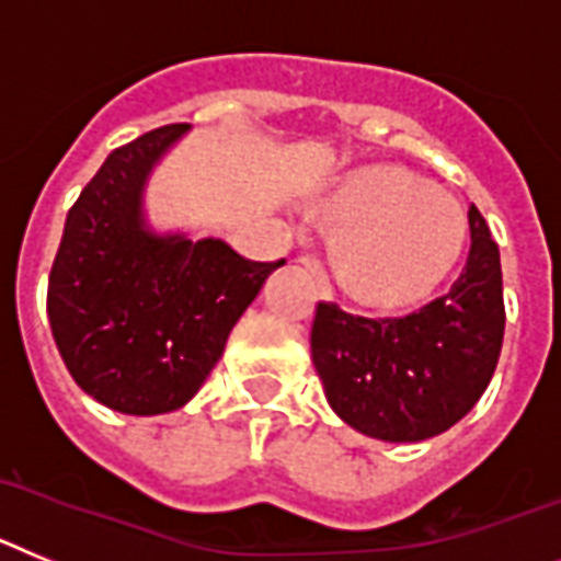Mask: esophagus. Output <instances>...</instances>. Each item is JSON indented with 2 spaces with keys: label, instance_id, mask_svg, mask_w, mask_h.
<instances>
[{
  "label": "esophagus",
  "instance_id": "1",
  "mask_svg": "<svg viewBox=\"0 0 561 561\" xmlns=\"http://www.w3.org/2000/svg\"><path fill=\"white\" fill-rule=\"evenodd\" d=\"M299 265L308 267L310 274L316 276V282H319V285L328 287V274H324V267H321V262L316 260V256H310V253H301V256H299Z\"/></svg>",
  "mask_w": 561,
  "mask_h": 561
}]
</instances>
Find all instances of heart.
Returning <instances> with one entry per match:
<instances>
[{
    "instance_id": "b5f03b06",
    "label": "heart",
    "mask_w": 561,
    "mask_h": 561,
    "mask_svg": "<svg viewBox=\"0 0 561 561\" xmlns=\"http://www.w3.org/2000/svg\"><path fill=\"white\" fill-rule=\"evenodd\" d=\"M319 214L341 231L333 253L341 285L375 308L426 299L466 245L457 199L398 165L350 172L321 199Z\"/></svg>"
}]
</instances>
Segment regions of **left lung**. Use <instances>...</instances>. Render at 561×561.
<instances>
[{
	"label": "left lung",
	"instance_id": "1",
	"mask_svg": "<svg viewBox=\"0 0 561 561\" xmlns=\"http://www.w3.org/2000/svg\"><path fill=\"white\" fill-rule=\"evenodd\" d=\"M471 248L443 296L398 319H367L319 301L310 353L341 421L367 437L417 443L455 426L480 401L503 350L500 248L469 208Z\"/></svg>",
	"mask_w": 561,
	"mask_h": 561
}]
</instances>
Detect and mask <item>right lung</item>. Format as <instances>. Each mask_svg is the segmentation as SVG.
Masks as SVG:
<instances>
[{
	"label": "right lung",
	"instance_id": "obj_1",
	"mask_svg": "<svg viewBox=\"0 0 561 561\" xmlns=\"http://www.w3.org/2000/svg\"><path fill=\"white\" fill-rule=\"evenodd\" d=\"M188 129L160 126L104 160L67 214L47 285L53 339L72 381L124 415L186 407L233 324L285 265L146 222L149 174Z\"/></svg>",
	"mask_w": 561,
	"mask_h": 561
}]
</instances>
